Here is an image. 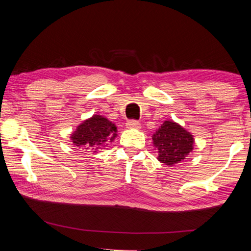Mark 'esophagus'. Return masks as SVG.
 Returning a JSON list of instances; mask_svg holds the SVG:
<instances>
[{
    "mask_svg": "<svg viewBox=\"0 0 251 251\" xmlns=\"http://www.w3.org/2000/svg\"><path fill=\"white\" fill-rule=\"evenodd\" d=\"M126 128L128 129H139L141 128V124L137 121H128L126 123Z\"/></svg>",
    "mask_w": 251,
    "mask_h": 251,
    "instance_id": "34e87169",
    "label": "esophagus"
}]
</instances>
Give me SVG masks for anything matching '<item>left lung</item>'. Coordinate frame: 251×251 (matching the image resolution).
<instances>
[{
	"mask_svg": "<svg viewBox=\"0 0 251 251\" xmlns=\"http://www.w3.org/2000/svg\"><path fill=\"white\" fill-rule=\"evenodd\" d=\"M151 138L157 159L167 166L181 163L194 151V135L174 121H165Z\"/></svg>",
	"mask_w": 251,
	"mask_h": 251,
	"instance_id": "1",
	"label": "left lung"
}]
</instances>
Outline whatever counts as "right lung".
I'll use <instances>...</instances> for the list:
<instances>
[{"label": "right lung", "mask_w": 251, "mask_h": 251, "mask_svg": "<svg viewBox=\"0 0 251 251\" xmlns=\"http://www.w3.org/2000/svg\"><path fill=\"white\" fill-rule=\"evenodd\" d=\"M117 127L105 116L94 114L76 127L71 134V142L84 151L96 152L100 148L115 141Z\"/></svg>", "instance_id": "right-lung-1"}]
</instances>
